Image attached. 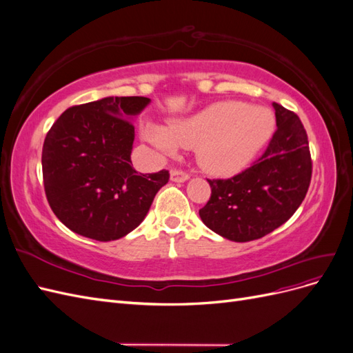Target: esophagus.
Here are the masks:
<instances>
[{
  "label": "esophagus",
  "instance_id": "34e87169",
  "mask_svg": "<svg viewBox=\"0 0 353 353\" xmlns=\"http://www.w3.org/2000/svg\"><path fill=\"white\" fill-rule=\"evenodd\" d=\"M188 178H190L188 174L183 172V170H178V169L170 170V181H174V183H185Z\"/></svg>",
  "mask_w": 353,
  "mask_h": 353
}]
</instances>
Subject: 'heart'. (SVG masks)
I'll return each mask as SVG.
<instances>
[{
    "mask_svg": "<svg viewBox=\"0 0 353 353\" xmlns=\"http://www.w3.org/2000/svg\"><path fill=\"white\" fill-rule=\"evenodd\" d=\"M274 130L272 110L241 101H218L168 128L145 123L143 137L162 156L176 154L179 147L196 148L203 168L228 176L253 162Z\"/></svg>",
    "mask_w": 353,
    "mask_h": 353,
    "instance_id": "obj_1",
    "label": "heart"
}]
</instances>
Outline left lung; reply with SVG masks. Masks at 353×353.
Masks as SVG:
<instances>
[{
  "label": "left lung",
  "instance_id": "1",
  "mask_svg": "<svg viewBox=\"0 0 353 353\" xmlns=\"http://www.w3.org/2000/svg\"><path fill=\"white\" fill-rule=\"evenodd\" d=\"M276 131L262 157L230 179H208L212 194L199 210L203 223L231 241H252L292 218L312 175L305 128L297 114L272 103Z\"/></svg>",
  "mask_w": 353,
  "mask_h": 353
}]
</instances>
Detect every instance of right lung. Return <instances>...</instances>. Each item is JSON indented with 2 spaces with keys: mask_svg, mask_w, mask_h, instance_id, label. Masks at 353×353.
<instances>
[{
  "mask_svg": "<svg viewBox=\"0 0 353 353\" xmlns=\"http://www.w3.org/2000/svg\"><path fill=\"white\" fill-rule=\"evenodd\" d=\"M147 97H105L73 105L54 122L42 147L46 196L54 215L79 236L125 237L144 221L168 170L132 168V119Z\"/></svg>",
  "mask_w": 353,
  "mask_h": 353,
  "instance_id": "obj_1",
  "label": "right lung"
}]
</instances>
